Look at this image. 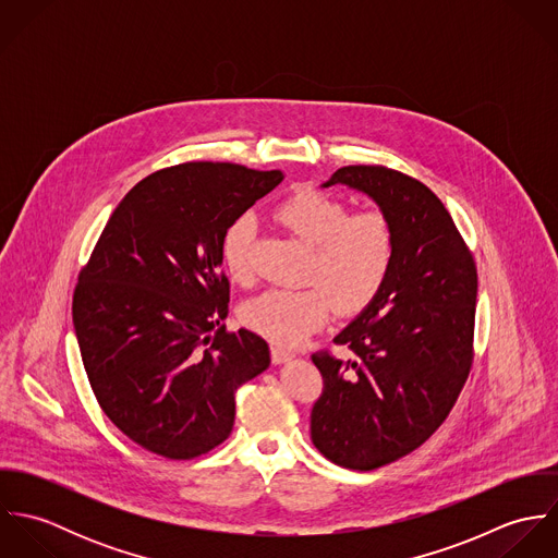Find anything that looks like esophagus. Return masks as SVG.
<instances>
[{
	"instance_id": "1",
	"label": "esophagus",
	"mask_w": 558,
	"mask_h": 558,
	"mask_svg": "<svg viewBox=\"0 0 558 558\" xmlns=\"http://www.w3.org/2000/svg\"><path fill=\"white\" fill-rule=\"evenodd\" d=\"M270 356H272V363L275 365H279V363H288V361H292L294 359V352L292 350H286V348H272L270 350Z\"/></svg>"
}]
</instances>
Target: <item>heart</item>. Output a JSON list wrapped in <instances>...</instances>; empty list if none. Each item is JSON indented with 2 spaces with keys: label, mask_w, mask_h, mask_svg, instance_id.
<instances>
[{
  "label": "heart",
  "mask_w": 558,
  "mask_h": 558,
  "mask_svg": "<svg viewBox=\"0 0 558 558\" xmlns=\"http://www.w3.org/2000/svg\"><path fill=\"white\" fill-rule=\"evenodd\" d=\"M277 223L305 242L310 259L301 290H266L242 305V322L279 345H296L330 316H354L385 288L396 262V228L380 210L350 213V206L318 189H299L275 208ZM255 223L242 215L223 234V266L232 281L253 275Z\"/></svg>",
  "instance_id": "obj_1"
}]
</instances>
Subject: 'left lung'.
I'll list each match as a JSON object with an SVG mask.
<instances>
[{"label":"left lung","instance_id":"1","mask_svg":"<svg viewBox=\"0 0 558 558\" xmlns=\"http://www.w3.org/2000/svg\"><path fill=\"white\" fill-rule=\"evenodd\" d=\"M367 193L396 228L376 301L337 337L352 359L312 354L322 393L312 440L337 466L374 471L418 449L449 416L473 367L477 266L445 204L416 178L348 165L324 186Z\"/></svg>","mask_w":558,"mask_h":558}]
</instances>
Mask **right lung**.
<instances>
[{"label": "right lung", "instance_id": "obj_1", "mask_svg": "<svg viewBox=\"0 0 558 558\" xmlns=\"http://www.w3.org/2000/svg\"><path fill=\"white\" fill-rule=\"evenodd\" d=\"M283 173L195 160L137 182L109 217L73 294L81 359L102 412L140 447L193 460L234 427L240 385L268 343L230 332L223 234Z\"/></svg>", "mask_w": 558, "mask_h": 558}]
</instances>
